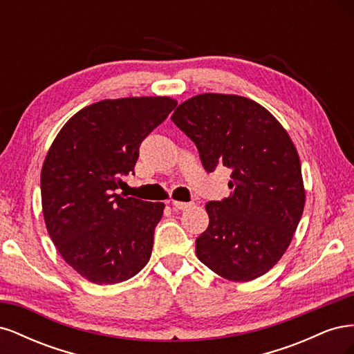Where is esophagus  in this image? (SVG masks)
Here are the masks:
<instances>
[{
	"instance_id": "esophagus-1",
	"label": "esophagus",
	"mask_w": 354,
	"mask_h": 354,
	"mask_svg": "<svg viewBox=\"0 0 354 354\" xmlns=\"http://www.w3.org/2000/svg\"><path fill=\"white\" fill-rule=\"evenodd\" d=\"M171 203H173V207L176 209H189L195 205L194 202H180V201H171Z\"/></svg>"
}]
</instances>
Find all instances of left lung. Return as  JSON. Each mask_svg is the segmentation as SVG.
Returning a JSON list of instances; mask_svg holds the SVG:
<instances>
[{"mask_svg":"<svg viewBox=\"0 0 354 354\" xmlns=\"http://www.w3.org/2000/svg\"><path fill=\"white\" fill-rule=\"evenodd\" d=\"M173 122L198 147L207 173L232 169V194L205 205L208 229L196 255L229 281L246 282L281 260L304 209L297 149L285 128L257 102L233 94H199L181 103Z\"/></svg>","mask_w":354,"mask_h":354,"instance_id":"obj_1","label":"left lung"}]
</instances>
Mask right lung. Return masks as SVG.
<instances>
[{
  "instance_id": "add662e5",
  "label": "right lung",
  "mask_w": 354,
  "mask_h": 354,
  "mask_svg": "<svg viewBox=\"0 0 354 354\" xmlns=\"http://www.w3.org/2000/svg\"><path fill=\"white\" fill-rule=\"evenodd\" d=\"M177 106L169 97L102 100L75 113L41 171L46 226L73 270L97 285L130 279L147 264L162 202L115 194L142 142Z\"/></svg>"
}]
</instances>
